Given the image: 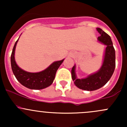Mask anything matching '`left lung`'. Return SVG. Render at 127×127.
Returning <instances> with one entry per match:
<instances>
[{"mask_svg":"<svg viewBox=\"0 0 127 127\" xmlns=\"http://www.w3.org/2000/svg\"><path fill=\"white\" fill-rule=\"evenodd\" d=\"M100 34L98 39L106 45L103 64L99 71L89 75L85 79H77L75 74V66L71 70L72 79L75 86L82 90L93 91L103 87L111 79L116 67V53L112 42L109 35L101 28H97Z\"/></svg>","mask_w":127,"mask_h":127,"instance_id":"8db88e82","label":"left lung"}]
</instances>
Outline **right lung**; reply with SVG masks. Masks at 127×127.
Masks as SVG:
<instances>
[{
  "mask_svg": "<svg viewBox=\"0 0 127 127\" xmlns=\"http://www.w3.org/2000/svg\"><path fill=\"white\" fill-rule=\"evenodd\" d=\"M17 40L11 55V69L18 81L26 87L33 90H40L52 85L55 77L56 72L64 60L53 63L44 71L36 73L28 72L18 66L15 60V50Z\"/></svg>",
  "mask_w": 127,
  "mask_h": 127,
  "instance_id": "obj_1",
  "label": "right lung"
}]
</instances>
